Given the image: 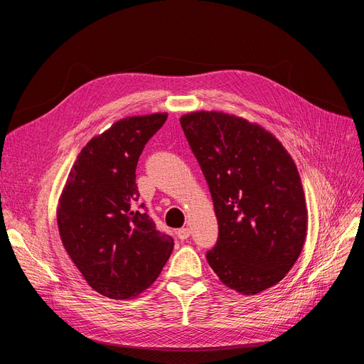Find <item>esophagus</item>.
<instances>
[{
	"label": "esophagus",
	"mask_w": 364,
	"mask_h": 364,
	"mask_svg": "<svg viewBox=\"0 0 364 364\" xmlns=\"http://www.w3.org/2000/svg\"><path fill=\"white\" fill-rule=\"evenodd\" d=\"M190 233H192V232H190L188 227H183V228H180V230L177 232V236H178L180 240H186L190 236Z\"/></svg>",
	"instance_id": "34e87169"
}]
</instances>
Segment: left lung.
<instances>
[{
    "instance_id": "8db88e82",
    "label": "left lung",
    "mask_w": 364,
    "mask_h": 364,
    "mask_svg": "<svg viewBox=\"0 0 364 364\" xmlns=\"http://www.w3.org/2000/svg\"><path fill=\"white\" fill-rule=\"evenodd\" d=\"M218 220L206 259L242 295L279 283L298 259L309 213L298 168L283 144L255 122L215 110L180 118Z\"/></svg>"
}]
</instances>
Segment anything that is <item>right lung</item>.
Here are the masks:
<instances>
[{"instance_id": "right-lung-1", "label": "right lung", "mask_w": 364, "mask_h": 364, "mask_svg": "<svg viewBox=\"0 0 364 364\" xmlns=\"http://www.w3.org/2000/svg\"><path fill=\"white\" fill-rule=\"evenodd\" d=\"M168 113L127 117L92 137L76 158L57 205V227L75 267L110 299H132L158 279L174 240L136 206V168Z\"/></svg>"}]
</instances>
